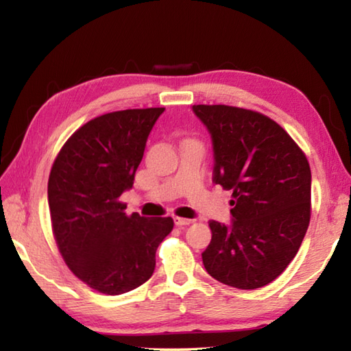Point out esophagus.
<instances>
[{
	"label": "esophagus",
	"instance_id": "esophagus-1",
	"mask_svg": "<svg viewBox=\"0 0 351 351\" xmlns=\"http://www.w3.org/2000/svg\"><path fill=\"white\" fill-rule=\"evenodd\" d=\"M175 224L178 228H184V226H189L193 223V219H189V218H181V217H175Z\"/></svg>",
	"mask_w": 351,
	"mask_h": 351
}]
</instances>
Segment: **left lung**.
Returning a JSON list of instances; mask_svg holds the SVG:
<instances>
[{
	"instance_id": "left-lung-1",
	"label": "left lung",
	"mask_w": 351,
	"mask_h": 351,
	"mask_svg": "<svg viewBox=\"0 0 351 351\" xmlns=\"http://www.w3.org/2000/svg\"><path fill=\"white\" fill-rule=\"evenodd\" d=\"M213 141V182L232 192L230 228L209 221L206 271L229 287L255 289L295 257L311 218L305 153L271 117L229 105H193Z\"/></svg>"
}]
</instances>
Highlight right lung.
Instances as JSON below:
<instances>
[{
    "label": "right lung",
    "instance_id": "obj_1",
    "mask_svg": "<svg viewBox=\"0 0 351 351\" xmlns=\"http://www.w3.org/2000/svg\"><path fill=\"white\" fill-rule=\"evenodd\" d=\"M164 108L106 112L71 134L47 181L52 234L64 263L88 287L119 295L152 277L156 249L173 218L127 215L148 134Z\"/></svg>",
    "mask_w": 351,
    "mask_h": 351
}]
</instances>
